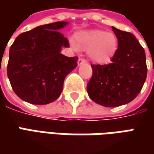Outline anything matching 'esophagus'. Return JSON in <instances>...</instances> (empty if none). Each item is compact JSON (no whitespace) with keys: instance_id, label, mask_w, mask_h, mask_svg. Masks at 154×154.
Instances as JSON below:
<instances>
[{"instance_id":"esophagus-1","label":"esophagus","mask_w":154,"mask_h":154,"mask_svg":"<svg viewBox=\"0 0 154 154\" xmlns=\"http://www.w3.org/2000/svg\"><path fill=\"white\" fill-rule=\"evenodd\" d=\"M86 60L84 59V58H79V60H78V66H80L81 64H83V63H86Z\"/></svg>"}]
</instances>
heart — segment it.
<instances>
[{
	"instance_id": "b5f03b06",
	"label": "heart",
	"mask_w": 154,
	"mask_h": 154,
	"mask_svg": "<svg viewBox=\"0 0 154 154\" xmlns=\"http://www.w3.org/2000/svg\"><path fill=\"white\" fill-rule=\"evenodd\" d=\"M75 51H87V55L93 62L104 64L115 56L118 48V38L113 32L102 30L85 31L75 35V43L72 42Z\"/></svg>"
}]
</instances>
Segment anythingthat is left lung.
<instances>
[{"instance_id": "8db88e82", "label": "left lung", "mask_w": 154, "mask_h": 154, "mask_svg": "<svg viewBox=\"0 0 154 154\" xmlns=\"http://www.w3.org/2000/svg\"><path fill=\"white\" fill-rule=\"evenodd\" d=\"M118 48L111 62L92 64V75L86 90L92 101L105 107L131 102L145 83L147 68L144 49L134 35L112 26Z\"/></svg>"}]
</instances>
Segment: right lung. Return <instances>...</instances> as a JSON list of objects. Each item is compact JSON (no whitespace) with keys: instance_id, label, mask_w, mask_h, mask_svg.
<instances>
[{"instance_id":"1","label":"right lung","mask_w":154,"mask_h":154,"mask_svg":"<svg viewBox=\"0 0 154 154\" xmlns=\"http://www.w3.org/2000/svg\"><path fill=\"white\" fill-rule=\"evenodd\" d=\"M68 24L58 21L21 33L10 47L8 76L16 95L32 104H47L60 97L65 77L77 67L78 57L61 54L69 47L58 31Z\"/></svg>"}]
</instances>
